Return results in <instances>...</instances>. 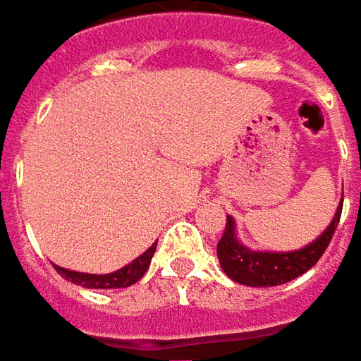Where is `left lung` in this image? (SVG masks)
Returning a JSON list of instances; mask_svg holds the SVG:
<instances>
[{"label":"left lung","mask_w":361,"mask_h":361,"mask_svg":"<svg viewBox=\"0 0 361 361\" xmlns=\"http://www.w3.org/2000/svg\"><path fill=\"white\" fill-rule=\"evenodd\" d=\"M341 209H343V199H341V205L337 207V214L331 221V226L322 232L321 236L312 245L300 248V250H292V252L248 250L246 246L236 240L234 219L226 218V230L218 243L219 265L228 277H232L238 283L252 286V288H271V286L288 283L319 263V259L326 250V246L337 230Z\"/></svg>","instance_id":"1"}]
</instances>
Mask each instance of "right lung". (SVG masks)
I'll use <instances>...</instances> for the list:
<instances>
[{
	"instance_id": "right-lung-1",
	"label": "right lung",
	"mask_w": 361,
	"mask_h": 361,
	"mask_svg": "<svg viewBox=\"0 0 361 361\" xmlns=\"http://www.w3.org/2000/svg\"><path fill=\"white\" fill-rule=\"evenodd\" d=\"M154 252H156V245L149 246V248L143 252L142 257H137V259H135L133 263H129L127 267L115 271V273H106V275L78 273V271L63 269V267H57V265H55V271H57L61 277L69 279V281H73V283H78V286H82V288H94V290L129 288V286H133L135 281H140V279H142L143 273H145L147 267H149V261H152Z\"/></svg>"
}]
</instances>
